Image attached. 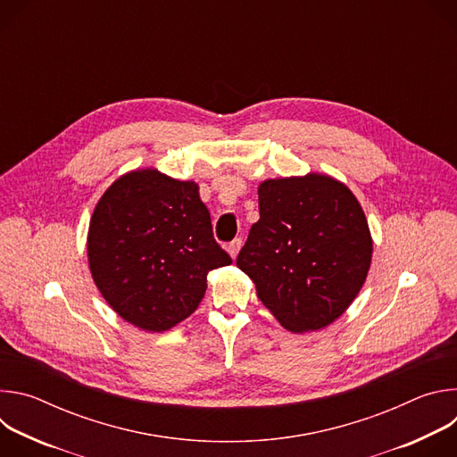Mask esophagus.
Listing matches in <instances>:
<instances>
[{"label":"esophagus","instance_id":"obj_1","mask_svg":"<svg viewBox=\"0 0 457 457\" xmlns=\"http://www.w3.org/2000/svg\"><path fill=\"white\" fill-rule=\"evenodd\" d=\"M240 247H242V238H235V240H231V242L228 244V253L231 254V258H237Z\"/></svg>","mask_w":457,"mask_h":457}]
</instances>
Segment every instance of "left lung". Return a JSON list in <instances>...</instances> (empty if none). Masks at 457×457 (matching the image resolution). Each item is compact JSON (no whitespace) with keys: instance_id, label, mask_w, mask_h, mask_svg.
I'll return each instance as SVG.
<instances>
[{"instance_id":"1","label":"left lung","mask_w":457,"mask_h":457,"mask_svg":"<svg viewBox=\"0 0 457 457\" xmlns=\"http://www.w3.org/2000/svg\"><path fill=\"white\" fill-rule=\"evenodd\" d=\"M258 208L237 256L256 296L293 333L333 323L360 293L372 258L353 191L318 173L270 179L258 186Z\"/></svg>"}]
</instances>
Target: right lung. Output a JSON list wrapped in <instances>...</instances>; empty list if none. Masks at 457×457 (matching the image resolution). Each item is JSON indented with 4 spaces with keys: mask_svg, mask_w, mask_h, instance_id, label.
Returning a JSON list of instances; mask_svg holds the SVG:
<instances>
[{
    "mask_svg": "<svg viewBox=\"0 0 457 457\" xmlns=\"http://www.w3.org/2000/svg\"><path fill=\"white\" fill-rule=\"evenodd\" d=\"M94 282L110 307L145 331H168L199 307L208 273L229 266L199 186L157 170L117 179L88 229Z\"/></svg>",
    "mask_w": 457,
    "mask_h": 457,
    "instance_id": "right-lung-1",
    "label": "right lung"
}]
</instances>
